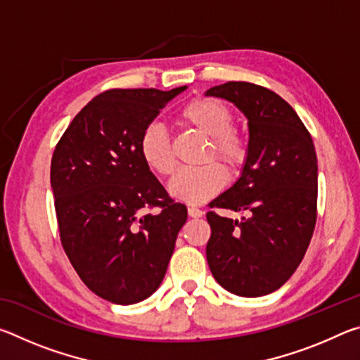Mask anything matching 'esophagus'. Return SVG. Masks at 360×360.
<instances>
[{"label":"esophagus","instance_id":"esophagus-1","mask_svg":"<svg viewBox=\"0 0 360 360\" xmlns=\"http://www.w3.org/2000/svg\"><path fill=\"white\" fill-rule=\"evenodd\" d=\"M187 212H188V216H191V217H202L205 214L203 210L197 208V206H188Z\"/></svg>","mask_w":360,"mask_h":360}]
</instances>
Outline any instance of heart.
I'll return each instance as SVG.
<instances>
[{"label": "heart", "mask_w": 360, "mask_h": 360, "mask_svg": "<svg viewBox=\"0 0 360 360\" xmlns=\"http://www.w3.org/2000/svg\"><path fill=\"white\" fill-rule=\"evenodd\" d=\"M181 124L197 130L210 138L208 158L217 157L231 172L245 165L248 158V141L233 129V114L227 106L212 98L198 96L188 101L179 112ZM139 155L150 172L169 176L174 172L176 162L172 141L167 130L158 124L146 127L139 138ZM227 173L222 165L212 162L200 168L179 169L169 181V193L181 202L198 205L221 192Z\"/></svg>", "instance_id": "obj_1"}]
</instances>
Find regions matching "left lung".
<instances>
[{
    "instance_id": "1",
    "label": "left lung",
    "mask_w": 360,
    "mask_h": 360,
    "mask_svg": "<svg viewBox=\"0 0 360 360\" xmlns=\"http://www.w3.org/2000/svg\"><path fill=\"white\" fill-rule=\"evenodd\" d=\"M248 117V158L240 179L208 211L206 259L216 281L240 297L275 292L294 275L318 217V158L311 135L288 101L262 85L225 82L206 90Z\"/></svg>"
}]
</instances>
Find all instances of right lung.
<instances>
[{
  "label": "right lung",
  "instance_id": "right-lung-1",
  "mask_svg": "<svg viewBox=\"0 0 360 360\" xmlns=\"http://www.w3.org/2000/svg\"><path fill=\"white\" fill-rule=\"evenodd\" d=\"M184 90L103 92L53 150L60 241L84 284L111 303L133 304L154 294L187 221L186 205L169 197L139 155L146 127ZM154 207L157 213L145 212Z\"/></svg>",
  "mask_w": 360,
  "mask_h": 360
}]
</instances>
